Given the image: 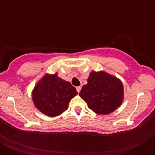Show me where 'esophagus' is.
I'll return each instance as SVG.
<instances>
[{
    "label": "esophagus",
    "mask_w": 155,
    "mask_h": 155,
    "mask_svg": "<svg viewBox=\"0 0 155 155\" xmlns=\"http://www.w3.org/2000/svg\"><path fill=\"white\" fill-rule=\"evenodd\" d=\"M81 86H78V87H76V90H77V91H78V92H80V91H81Z\"/></svg>",
    "instance_id": "34e87169"
}]
</instances>
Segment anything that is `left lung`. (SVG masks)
I'll list each match as a JSON object with an SVG mask.
<instances>
[{
  "label": "left lung",
  "instance_id": "8db88e82",
  "mask_svg": "<svg viewBox=\"0 0 155 155\" xmlns=\"http://www.w3.org/2000/svg\"><path fill=\"white\" fill-rule=\"evenodd\" d=\"M79 95L95 113L109 114L123 102L124 85L120 79L105 71H92Z\"/></svg>",
  "mask_w": 155,
  "mask_h": 155
}]
</instances>
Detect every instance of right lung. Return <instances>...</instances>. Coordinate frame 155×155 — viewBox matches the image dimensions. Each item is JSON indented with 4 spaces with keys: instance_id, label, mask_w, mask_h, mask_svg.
I'll return each instance as SVG.
<instances>
[{
    "instance_id": "1",
    "label": "right lung",
    "mask_w": 155,
    "mask_h": 155,
    "mask_svg": "<svg viewBox=\"0 0 155 155\" xmlns=\"http://www.w3.org/2000/svg\"><path fill=\"white\" fill-rule=\"evenodd\" d=\"M78 92L69 81L57 77V74H45L32 91V100L41 113L50 117L62 114Z\"/></svg>"
}]
</instances>
